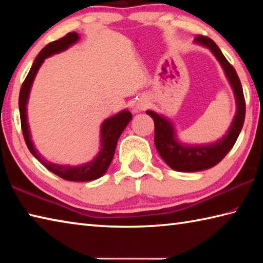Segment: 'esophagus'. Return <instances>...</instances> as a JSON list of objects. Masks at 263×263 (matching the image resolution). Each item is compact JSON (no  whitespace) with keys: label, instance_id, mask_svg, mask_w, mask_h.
Masks as SVG:
<instances>
[{"label":"esophagus","instance_id":"obj_1","mask_svg":"<svg viewBox=\"0 0 263 263\" xmlns=\"http://www.w3.org/2000/svg\"><path fill=\"white\" fill-rule=\"evenodd\" d=\"M146 106H147V102L146 101H139V102H137V104H136V111H142V110H145L146 109Z\"/></svg>","mask_w":263,"mask_h":263}]
</instances>
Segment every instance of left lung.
I'll use <instances>...</instances> for the list:
<instances>
[{
    "label": "left lung",
    "mask_w": 263,
    "mask_h": 263,
    "mask_svg": "<svg viewBox=\"0 0 263 263\" xmlns=\"http://www.w3.org/2000/svg\"><path fill=\"white\" fill-rule=\"evenodd\" d=\"M194 43L208 48L219 62L232 88L235 100V115L226 135L209 144H186L180 140L175 124L162 114L147 110L146 114L154 121V144L158 153L169 167L176 172H199L220 162L237 141L245 121V99L242 87L235 69L230 65L219 47L210 38L198 35Z\"/></svg>",
    "instance_id": "8db88e82"
}]
</instances>
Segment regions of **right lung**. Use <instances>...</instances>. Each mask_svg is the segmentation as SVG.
<instances>
[{"label":"right lung","instance_id":"right-lung-1","mask_svg":"<svg viewBox=\"0 0 263 263\" xmlns=\"http://www.w3.org/2000/svg\"><path fill=\"white\" fill-rule=\"evenodd\" d=\"M80 41V35L77 32H70L66 34L64 38L50 43L48 45L43 48L41 53L35 58L34 62L31 66V69L26 77L23 86L21 88L20 91V115H21V124H22V131H23V136L31 154L38 160L39 162L44 164L48 171L54 173L55 175L60 176L61 179H65L67 181H75V182H86V181H92L99 179V177L103 176L108 168L110 166L111 161H112L115 149L117 146V141L119 137L125 130L127 124L131 122L132 115L127 109H124L119 111L111 117L104 119L101 124L100 128V151L96 154V157L90 160V161L77 164V166H70V164H60L54 163L43 157V155L38 152L31 138V131L28 122V103L29 97L31 92V88L34 81L35 75H37L39 68L42 67L43 62L45 59L50 58L58 53H61L66 50H68L70 46H73Z\"/></svg>","mask_w":263,"mask_h":263}]
</instances>
